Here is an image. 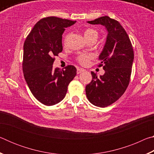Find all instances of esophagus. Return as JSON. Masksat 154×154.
Segmentation results:
<instances>
[{
	"label": "esophagus",
	"instance_id": "obj_1",
	"mask_svg": "<svg viewBox=\"0 0 154 154\" xmlns=\"http://www.w3.org/2000/svg\"><path fill=\"white\" fill-rule=\"evenodd\" d=\"M83 71H85L84 69H82V68H77V74H79V73H81V72H82Z\"/></svg>",
	"mask_w": 154,
	"mask_h": 154
}]
</instances>
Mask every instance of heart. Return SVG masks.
Masks as SVG:
<instances>
[{"label":"heart","instance_id":"heart-1","mask_svg":"<svg viewBox=\"0 0 154 154\" xmlns=\"http://www.w3.org/2000/svg\"><path fill=\"white\" fill-rule=\"evenodd\" d=\"M85 38H86L87 41H90L91 39H97L98 37L99 33L98 30H96L94 28H88L83 32ZM68 38V35H66L64 37V43H66ZM94 55L92 54L88 53H79L76 57V60L79 62L80 64L85 65L88 64V61L93 58Z\"/></svg>","mask_w":154,"mask_h":154}]
</instances>
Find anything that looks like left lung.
<instances>
[{"label":"left lung","instance_id":"1","mask_svg":"<svg viewBox=\"0 0 154 154\" xmlns=\"http://www.w3.org/2000/svg\"><path fill=\"white\" fill-rule=\"evenodd\" d=\"M88 22L105 26L108 31L98 65L103 67L105 74L98 77L96 73L91 72L92 82L85 87L88 100L96 106L106 107L118 100L128 86L134 60L133 48L128 35L118 21L103 16Z\"/></svg>","mask_w":154,"mask_h":154}]
</instances>
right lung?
Wrapping results in <instances>:
<instances>
[{
    "instance_id": "1",
    "label": "right lung",
    "mask_w": 154,
    "mask_h": 154,
    "mask_svg": "<svg viewBox=\"0 0 154 154\" xmlns=\"http://www.w3.org/2000/svg\"><path fill=\"white\" fill-rule=\"evenodd\" d=\"M75 22L54 16L44 17L24 41L22 69L25 80L33 96L45 105L60 102L77 74L72 65H68L64 70L53 68L54 57L62 51V34Z\"/></svg>"
}]
</instances>
